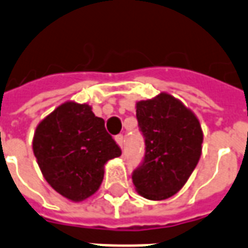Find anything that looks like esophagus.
Listing matches in <instances>:
<instances>
[{
  "instance_id": "esophagus-1",
  "label": "esophagus",
  "mask_w": 248,
  "mask_h": 248,
  "mask_svg": "<svg viewBox=\"0 0 248 248\" xmlns=\"http://www.w3.org/2000/svg\"><path fill=\"white\" fill-rule=\"evenodd\" d=\"M116 141H117V144L120 145L121 148H122V147H124V135H122V134H120V135H117V137H116Z\"/></svg>"
}]
</instances>
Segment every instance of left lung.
<instances>
[{
	"instance_id": "obj_1",
	"label": "left lung",
	"mask_w": 248,
	"mask_h": 248,
	"mask_svg": "<svg viewBox=\"0 0 248 248\" xmlns=\"http://www.w3.org/2000/svg\"><path fill=\"white\" fill-rule=\"evenodd\" d=\"M137 120L145 154L132 171V183L145 199H168L182 188L198 165L203 143L199 121L168 93L139 101Z\"/></svg>"
}]
</instances>
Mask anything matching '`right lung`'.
Masks as SVG:
<instances>
[{"label":"right lung","instance_id":"right-lung-1","mask_svg":"<svg viewBox=\"0 0 248 248\" xmlns=\"http://www.w3.org/2000/svg\"><path fill=\"white\" fill-rule=\"evenodd\" d=\"M46 182L58 194L82 202L99 190L104 165L122 151L90 105L65 103L41 121L32 141Z\"/></svg>","mask_w":248,"mask_h":248}]
</instances>
